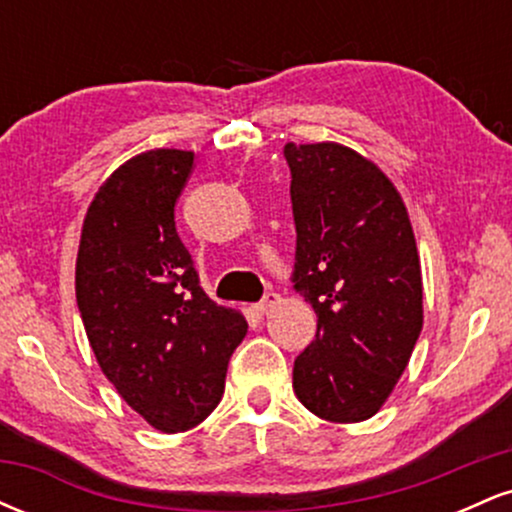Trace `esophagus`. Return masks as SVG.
Instances as JSON below:
<instances>
[{
  "label": "esophagus",
  "mask_w": 512,
  "mask_h": 512,
  "mask_svg": "<svg viewBox=\"0 0 512 512\" xmlns=\"http://www.w3.org/2000/svg\"><path fill=\"white\" fill-rule=\"evenodd\" d=\"M276 303H279V293H274V291H267V293H264V298H262V301L255 305V310H257V313H267V310H272Z\"/></svg>",
  "instance_id": "esophagus-1"
}]
</instances>
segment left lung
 <instances>
[{"instance_id":"8db88e82","label":"left lung","mask_w":512,"mask_h":512,"mask_svg":"<svg viewBox=\"0 0 512 512\" xmlns=\"http://www.w3.org/2000/svg\"><path fill=\"white\" fill-rule=\"evenodd\" d=\"M296 221L293 289L317 332L293 363V392L334 424L366 421L407 368L424 325L414 231L397 187L334 142L284 146Z\"/></svg>"}]
</instances>
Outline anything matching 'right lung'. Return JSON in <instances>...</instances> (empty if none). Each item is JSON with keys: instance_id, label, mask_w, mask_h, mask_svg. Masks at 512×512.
<instances>
[{"instance_id": "add662e5", "label": "right lung", "mask_w": 512, "mask_h": 512, "mask_svg": "<svg viewBox=\"0 0 512 512\" xmlns=\"http://www.w3.org/2000/svg\"><path fill=\"white\" fill-rule=\"evenodd\" d=\"M195 154L154 149L98 187L81 228L76 305L105 378L163 433L202 424L221 402L245 317L199 286L175 228Z\"/></svg>"}]
</instances>
